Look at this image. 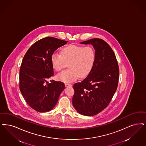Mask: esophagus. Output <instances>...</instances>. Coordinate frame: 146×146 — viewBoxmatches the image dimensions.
<instances>
[{"mask_svg":"<svg viewBox=\"0 0 146 146\" xmlns=\"http://www.w3.org/2000/svg\"><path fill=\"white\" fill-rule=\"evenodd\" d=\"M65 86H66V87H71V86H72V85L70 84L66 83V84H65Z\"/></svg>","mask_w":146,"mask_h":146,"instance_id":"1","label":"esophagus"}]
</instances>
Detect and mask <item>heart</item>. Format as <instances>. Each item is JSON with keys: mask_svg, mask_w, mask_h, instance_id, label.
<instances>
[{"mask_svg": "<svg viewBox=\"0 0 146 146\" xmlns=\"http://www.w3.org/2000/svg\"><path fill=\"white\" fill-rule=\"evenodd\" d=\"M96 60V52L91 46L82 47L70 44L63 48L61 55L54 53L51 57L53 68L61 71L68 64L69 70L56 76L57 79L66 83L76 80L79 77L85 78L92 70Z\"/></svg>", "mask_w": 146, "mask_h": 146, "instance_id": "1", "label": "heart"}]
</instances>
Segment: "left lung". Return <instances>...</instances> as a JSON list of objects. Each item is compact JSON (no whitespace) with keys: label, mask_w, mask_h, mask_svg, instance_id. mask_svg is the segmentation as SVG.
I'll use <instances>...</instances> for the list:
<instances>
[{"label":"left lung","mask_w":146,"mask_h":146,"mask_svg":"<svg viewBox=\"0 0 146 146\" xmlns=\"http://www.w3.org/2000/svg\"><path fill=\"white\" fill-rule=\"evenodd\" d=\"M80 44L92 45L96 60L88 76L73 85L72 104L80 114L92 116L110 103L118 86L119 68L115 53L104 40L92 38Z\"/></svg>","instance_id":"left-lung-1"}]
</instances>
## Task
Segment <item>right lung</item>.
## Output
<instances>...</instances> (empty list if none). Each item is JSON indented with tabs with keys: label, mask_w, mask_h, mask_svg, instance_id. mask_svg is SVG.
<instances>
[{
	"label": "right lung",
	"mask_w": 146,
	"mask_h": 146,
	"mask_svg": "<svg viewBox=\"0 0 146 146\" xmlns=\"http://www.w3.org/2000/svg\"><path fill=\"white\" fill-rule=\"evenodd\" d=\"M67 42L52 37L43 38L30 47L24 56L19 70V89L25 102L36 111L52 110L64 89L62 82H46L54 75L52 55Z\"/></svg>",
	"instance_id": "right-lung-1"
}]
</instances>
